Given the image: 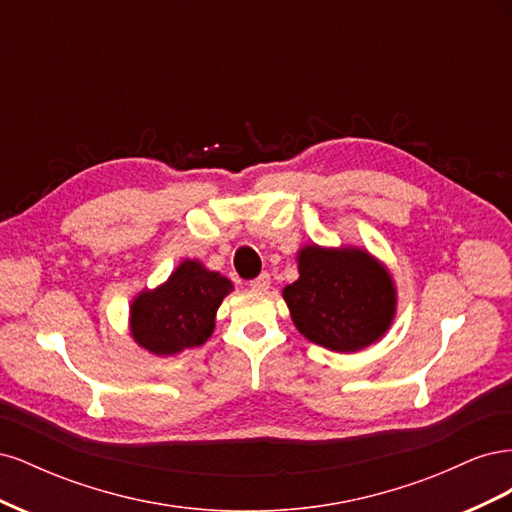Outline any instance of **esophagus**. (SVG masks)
<instances>
[{"mask_svg": "<svg viewBox=\"0 0 512 512\" xmlns=\"http://www.w3.org/2000/svg\"><path fill=\"white\" fill-rule=\"evenodd\" d=\"M269 286H271V275L269 273H260L256 280L250 282V288L256 290V292H265V290H269Z\"/></svg>", "mask_w": 512, "mask_h": 512, "instance_id": "34e87169", "label": "esophagus"}]
</instances>
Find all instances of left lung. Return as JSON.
<instances>
[{
    "label": "left lung",
    "instance_id": "8db88e82",
    "mask_svg": "<svg viewBox=\"0 0 512 512\" xmlns=\"http://www.w3.org/2000/svg\"><path fill=\"white\" fill-rule=\"evenodd\" d=\"M299 280L284 288L294 327L335 352L363 350L391 327L395 286L389 271L359 247L305 245Z\"/></svg>",
    "mask_w": 512,
    "mask_h": 512
}]
</instances>
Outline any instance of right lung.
I'll return each instance as SVG.
<instances>
[{
    "mask_svg": "<svg viewBox=\"0 0 512 512\" xmlns=\"http://www.w3.org/2000/svg\"><path fill=\"white\" fill-rule=\"evenodd\" d=\"M230 290L232 282L224 275L207 271L198 260H183L166 284L145 290L132 301L134 342L158 356L203 346Z\"/></svg>",
    "mask_w": 512,
    "mask_h": 512,
    "instance_id": "add662e5",
    "label": "right lung"
}]
</instances>
